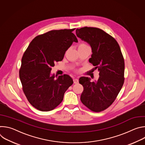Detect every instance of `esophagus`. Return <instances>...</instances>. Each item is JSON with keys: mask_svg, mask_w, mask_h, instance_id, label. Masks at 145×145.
<instances>
[{"mask_svg": "<svg viewBox=\"0 0 145 145\" xmlns=\"http://www.w3.org/2000/svg\"><path fill=\"white\" fill-rule=\"evenodd\" d=\"M73 82H74V84H77L78 82V80L77 79V78H74L73 79Z\"/></svg>", "mask_w": 145, "mask_h": 145, "instance_id": "1", "label": "esophagus"}]
</instances>
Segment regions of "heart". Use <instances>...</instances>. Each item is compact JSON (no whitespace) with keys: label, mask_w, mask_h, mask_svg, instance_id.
<instances>
[{"label":"heart","mask_w":145,"mask_h":145,"mask_svg":"<svg viewBox=\"0 0 145 145\" xmlns=\"http://www.w3.org/2000/svg\"><path fill=\"white\" fill-rule=\"evenodd\" d=\"M88 46L87 44H85V43H82V44H80L79 46Z\"/></svg>","instance_id":"b5f03b06"}]
</instances>
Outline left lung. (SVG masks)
Instances as JSON below:
<instances>
[{
  "instance_id": "left-lung-1",
  "label": "left lung",
  "mask_w": 145,
  "mask_h": 145,
  "mask_svg": "<svg viewBox=\"0 0 145 145\" xmlns=\"http://www.w3.org/2000/svg\"><path fill=\"white\" fill-rule=\"evenodd\" d=\"M77 37L87 42L92 48L89 62L99 72L97 80L82 77L80 100L82 104L94 112H100L109 107L115 101L124 83L125 61L120 46L112 36L103 30L91 27L77 29Z\"/></svg>"
}]
</instances>
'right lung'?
<instances>
[{
	"label": "right lung",
	"mask_w": 145,
	"mask_h": 145,
	"mask_svg": "<svg viewBox=\"0 0 145 145\" xmlns=\"http://www.w3.org/2000/svg\"><path fill=\"white\" fill-rule=\"evenodd\" d=\"M75 29L54 30L35 37L25 52L19 70L23 91L30 104L41 111L54 109L73 81L67 74H51L56 62L63 60L73 42Z\"/></svg>",
	"instance_id": "obj_1"
}]
</instances>
